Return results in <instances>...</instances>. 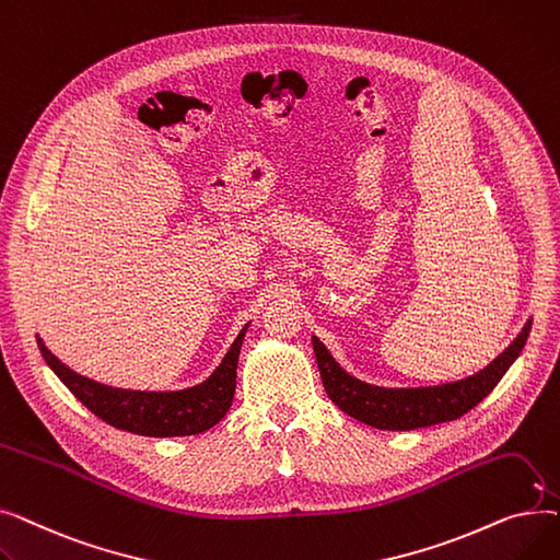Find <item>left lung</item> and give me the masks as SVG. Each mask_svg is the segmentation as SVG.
Masks as SVG:
<instances>
[{"label":"left lung","mask_w":560,"mask_h":560,"mask_svg":"<svg viewBox=\"0 0 560 560\" xmlns=\"http://www.w3.org/2000/svg\"><path fill=\"white\" fill-rule=\"evenodd\" d=\"M532 331V319L526 322L520 336L481 372L431 388H378L361 378L347 374L329 349L313 336V351L317 359L322 384L329 399L359 422L384 431H413L452 422L472 410L492 388L502 381L506 370L520 357V351Z\"/></svg>","instance_id":"8db88e82"}]
</instances>
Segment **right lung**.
I'll return each mask as SVG.
<instances>
[{
  "label": "right lung",
  "mask_w": 560,
  "mask_h": 560,
  "mask_svg": "<svg viewBox=\"0 0 560 560\" xmlns=\"http://www.w3.org/2000/svg\"><path fill=\"white\" fill-rule=\"evenodd\" d=\"M247 327L233 340L218 370L199 386L174 393L125 390L97 384L72 372L58 361L38 338L40 354L54 374L63 381L68 390L106 424L152 438L195 435L215 427L231 408L235 393V368H238L241 347Z\"/></svg>",
  "instance_id": "right-lung-1"
}]
</instances>
